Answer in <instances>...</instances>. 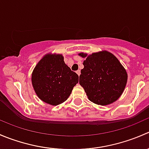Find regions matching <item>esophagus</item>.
Returning <instances> with one entry per match:
<instances>
[{
  "instance_id": "1",
  "label": "esophagus",
  "mask_w": 149,
  "mask_h": 149,
  "mask_svg": "<svg viewBox=\"0 0 149 149\" xmlns=\"http://www.w3.org/2000/svg\"><path fill=\"white\" fill-rule=\"evenodd\" d=\"M76 73H77V74L79 75V76H80V74H81V70H76Z\"/></svg>"
}]
</instances>
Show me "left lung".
<instances>
[{
  "instance_id": "1",
  "label": "left lung",
  "mask_w": 149,
  "mask_h": 149,
  "mask_svg": "<svg viewBox=\"0 0 149 149\" xmlns=\"http://www.w3.org/2000/svg\"><path fill=\"white\" fill-rule=\"evenodd\" d=\"M81 70L79 84L91 102L99 105H107L119 99L127 80L125 69L118 58L106 50L87 55Z\"/></svg>"
}]
</instances>
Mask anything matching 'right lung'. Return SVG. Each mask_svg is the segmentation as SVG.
<instances>
[{"mask_svg":"<svg viewBox=\"0 0 149 149\" xmlns=\"http://www.w3.org/2000/svg\"><path fill=\"white\" fill-rule=\"evenodd\" d=\"M78 82L79 76L65 63L62 55H45L31 75V83L37 97L55 106L67 100Z\"/></svg>","mask_w":149,"mask_h":149,"instance_id":"1","label":"right lung"}]
</instances>
